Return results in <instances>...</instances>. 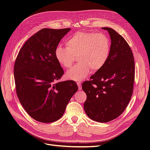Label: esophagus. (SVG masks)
<instances>
[{"instance_id":"1","label":"esophagus","mask_w":150,"mask_h":150,"mask_svg":"<svg viewBox=\"0 0 150 150\" xmlns=\"http://www.w3.org/2000/svg\"><path fill=\"white\" fill-rule=\"evenodd\" d=\"M77 84H78L79 90H81V89H82V88H81V82H78Z\"/></svg>"}]
</instances>
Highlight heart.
<instances>
[{
    "label": "heart",
    "instance_id": "b5f03b06",
    "mask_svg": "<svg viewBox=\"0 0 150 150\" xmlns=\"http://www.w3.org/2000/svg\"><path fill=\"white\" fill-rule=\"evenodd\" d=\"M67 47L61 45L55 49V57L62 67H70L78 57L79 63L66 73V78L81 81L88 76L91 69L98 71L104 66L110 56V42L103 33L78 32L67 39Z\"/></svg>",
    "mask_w": 150,
    "mask_h": 150
}]
</instances>
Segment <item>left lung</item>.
I'll return each mask as SVG.
<instances>
[{"label":"left lung","mask_w":150,"mask_h":150,"mask_svg":"<svg viewBox=\"0 0 150 150\" xmlns=\"http://www.w3.org/2000/svg\"><path fill=\"white\" fill-rule=\"evenodd\" d=\"M110 56L104 66L82 84L87 98L84 103L86 115L95 121L107 122L125 111L133 91L134 61L132 51L121 35L111 28Z\"/></svg>","instance_id":"8db88e82"}]
</instances>
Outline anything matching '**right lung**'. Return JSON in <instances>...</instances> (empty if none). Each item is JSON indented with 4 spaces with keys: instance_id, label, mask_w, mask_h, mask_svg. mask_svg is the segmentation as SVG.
I'll return each instance as SVG.
<instances>
[{
    "instance_id": "1",
    "label": "right lung",
    "mask_w": 150,
    "mask_h": 150,
    "mask_svg": "<svg viewBox=\"0 0 150 150\" xmlns=\"http://www.w3.org/2000/svg\"><path fill=\"white\" fill-rule=\"evenodd\" d=\"M70 28L39 30L21 47L15 62L16 93L28 115L49 123L60 119L78 87L74 81L56 83L64 71L55 57V49Z\"/></svg>"
}]
</instances>
